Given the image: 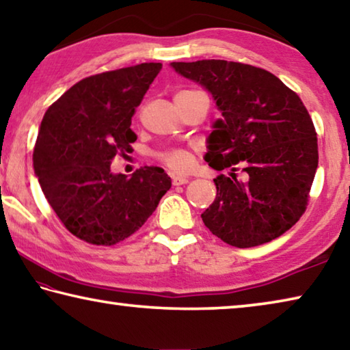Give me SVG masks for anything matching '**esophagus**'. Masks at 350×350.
Listing matches in <instances>:
<instances>
[{"label": "esophagus", "instance_id": "1", "mask_svg": "<svg viewBox=\"0 0 350 350\" xmlns=\"http://www.w3.org/2000/svg\"><path fill=\"white\" fill-rule=\"evenodd\" d=\"M189 182L188 176H173V185H185Z\"/></svg>", "mask_w": 350, "mask_h": 350}]
</instances>
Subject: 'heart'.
Instances as JSON below:
<instances>
[{
  "label": "heart",
  "mask_w": 350,
  "mask_h": 350,
  "mask_svg": "<svg viewBox=\"0 0 350 350\" xmlns=\"http://www.w3.org/2000/svg\"><path fill=\"white\" fill-rule=\"evenodd\" d=\"M185 92H191V91H183L179 94H185ZM159 159L167 165L168 168L174 170V171H187L193 163V156L187 148H174V150H168L162 152Z\"/></svg>",
  "instance_id": "heart-1"
}]
</instances>
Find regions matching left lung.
I'll list each match as a JSON object with an SVG mask.
<instances>
[{"label":"left lung","instance_id":"obj_1","mask_svg":"<svg viewBox=\"0 0 350 350\" xmlns=\"http://www.w3.org/2000/svg\"><path fill=\"white\" fill-rule=\"evenodd\" d=\"M211 92L222 118L213 125L205 161L228 168L215 179L205 227L248 248L276 239L304 215L318 168L313 122L298 94L269 70L225 60L171 63ZM243 167V179L235 171Z\"/></svg>","mask_w":350,"mask_h":350}]
</instances>
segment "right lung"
<instances>
[{"mask_svg":"<svg viewBox=\"0 0 350 350\" xmlns=\"http://www.w3.org/2000/svg\"><path fill=\"white\" fill-rule=\"evenodd\" d=\"M162 63L96 74L47 108L33 148V168L47 202L68 232L94 245H114L146 222L171 179L144 167L112 174L116 156L131 152V117Z\"/></svg>","mask_w":350,"mask_h":350,"instance_id":"add662e5","label":"right lung"}]
</instances>
